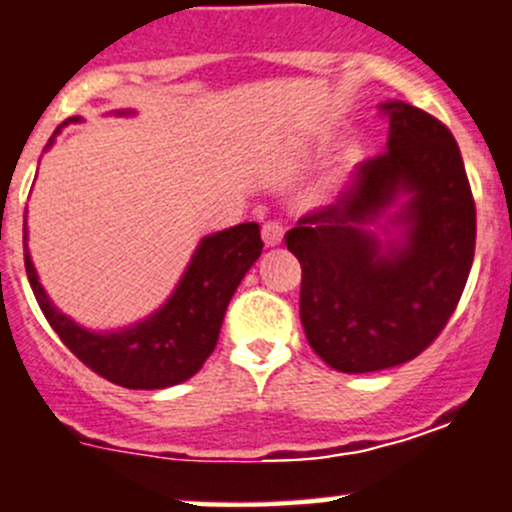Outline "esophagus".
Wrapping results in <instances>:
<instances>
[{
    "instance_id": "1",
    "label": "esophagus",
    "mask_w": 512,
    "mask_h": 512,
    "mask_svg": "<svg viewBox=\"0 0 512 512\" xmlns=\"http://www.w3.org/2000/svg\"><path fill=\"white\" fill-rule=\"evenodd\" d=\"M282 225L277 223V220H267L265 225H262V240H265L267 247H277L279 242H282Z\"/></svg>"
}]
</instances>
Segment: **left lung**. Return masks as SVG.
Listing matches in <instances>:
<instances>
[{
	"mask_svg": "<svg viewBox=\"0 0 512 512\" xmlns=\"http://www.w3.org/2000/svg\"><path fill=\"white\" fill-rule=\"evenodd\" d=\"M380 110L390 120L385 152L284 235L301 265L309 346L338 373L417 358L449 324L476 247V203L454 134L402 100ZM380 219L387 239L369 230Z\"/></svg>",
	"mask_w": 512,
	"mask_h": 512,
	"instance_id": "left-lung-1",
	"label": "left lung"
}]
</instances>
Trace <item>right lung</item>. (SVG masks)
I'll list each match as a JSON object with an SVG mask.
<instances>
[{
  "label": "right lung",
  "mask_w": 512,
  "mask_h": 512,
  "mask_svg": "<svg viewBox=\"0 0 512 512\" xmlns=\"http://www.w3.org/2000/svg\"><path fill=\"white\" fill-rule=\"evenodd\" d=\"M260 252L262 238L257 223H240L208 235L196 247L184 277L157 314L122 331L98 333L61 314L43 292L26 247L24 218L26 277L46 321L75 358L83 360L100 378L129 390L179 385L203 368L218 343L225 309Z\"/></svg>",
  "instance_id": "1"
}]
</instances>
